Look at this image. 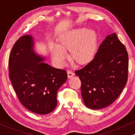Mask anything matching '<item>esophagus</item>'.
Here are the masks:
<instances>
[{"instance_id":"esophagus-1","label":"esophagus","mask_w":135,"mask_h":135,"mask_svg":"<svg viewBox=\"0 0 135 135\" xmlns=\"http://www.w3.org/2000/svg\"><path fill=\"white\" fill-rule=\"evenodd\" d=\"M74 75V73H73V71H71V70H68V76L69 78H71Z\"/></svg>"}]
</instances>
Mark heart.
Masks as SVG:
<instances>
[{"mask_svg": "<svg viewBox=\"0 0 135 135\" xmlns=\"http://www.w3.org/2000/svg\"><path fill=\"white\" fill-rule=\"evenodd\" d=\"M57 46L51 52L55 60L62 64L69 50V58L79 65H85L93 60L97 52L98 36L95 31L85 27H77L62 33L58 37Z\"/></svg>", "mask_w": 135, "mask_h": 135, "instance_id": "obj_1", "label": "heart"}]
</instances>
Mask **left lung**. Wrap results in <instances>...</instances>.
I'll list each match as a JSON object with an SVG mask.
<instances>
[{
	"instance_id": "8db88e82",
	"label": "left lung",
	"mask_w": 135,
	"mask_h": 135,
	"mask_svg": "<svg viewBox=\"0 0 135 135\" xmlns=\"http://www.w3.org/2000/svg\"><path fill=\"white\" fill-rule=\"evenodd\" d=\"M75 73L81 81V95L86 106L92 109L106 108L117 99L127 84L126 48L115 33L109 35L91 61Z\"/></svg>"
}]
</instances>
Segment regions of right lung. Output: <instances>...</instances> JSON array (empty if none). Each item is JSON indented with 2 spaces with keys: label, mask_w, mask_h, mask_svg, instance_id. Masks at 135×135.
Here are the masks:
<instances>
[{
  "label": "right lung",
  "mask_w": 135,
  "mask_h": 135,
  "mask_svg": "<svg viewBox=\"0 0 135 135\" xmlns=\"http://www.w3.org/2000/svg\"><path fill=\"white\" fill-rule=\"evenodd\" d=\"M32 37L25 35L16 40L8 60L9 79L21 104L38 114H47L57 105V91L66 82V70L43 62L33 50Z\"/></svg>",
  "instance_id": "add662e5"
}]
</instances>
